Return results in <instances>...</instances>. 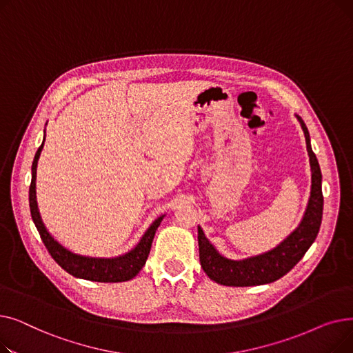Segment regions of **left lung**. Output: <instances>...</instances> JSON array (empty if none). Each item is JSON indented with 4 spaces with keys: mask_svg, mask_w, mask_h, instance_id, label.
Instances as JSON below:
<instances>
[{
    "mask_svg": "<svg viewBox=\"0 0 353 353\" xmlns=\"http://www.w3.org/2000/svg\"><path fill=\"white\" fill-rule=\"evenodd\" d=\"M296 119L301 123L306 139L312 172L310 196L301 223L276 248L261 254L240 259V261H233V259L219 253V250L206 237L203 229L197 226L200 265L216 283L243 288L266 285L281 279L305 256L319 233L323 213L322 173L318 159L312 150L307 127L298 114H296Z\"/></svg>",
    "mask_w": 353,
    "mask_h": 353,
    "instance_id": "obj_1",
    "label": "left lung"
}]
</instances>
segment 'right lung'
<instances>
[{
  "label": "right lung",
  "mask_w": 353,
  "mask_h": 353,
  "mask_svg": "<svg viewBox=\"0 0 353 353\" xmlns=\"http://www.w3.org/2000/svg\"><path fill=\"white\" fill-rule=\"evenodd\" d=\"M44 140L39 147V150H37L32 165H31V184H30L28 199H30V210H31L32 221L37 230H39L43 243L46 245L48 253L65 272H68L74 277H79V279L104 282V283H116V282H125V281L133 279V277L145 265L148 253H150V249H152L156 230L160 226L164 214L159 216L150 225V228L144 232L140 242L132 250H128L124 254H120L116 257H91V256L77 254L68 250L61 243H59L57 240L54 239V236H51V233L47 230L39 212V205H37V196H35L37 163H39L40 154L43 152Z\"/></svg>",
  "instance_id": "1"
}]
</instances>
